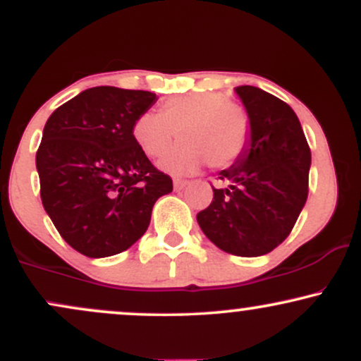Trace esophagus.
Wrapping results in <instances>:
<instances>
[{
  "label": "esophagus",
  "instance_id": "esophagus-1",
  "mask_svg": "<svg viewBox=\"0 0 361 361\" xmlns=\"http://www.w3.org/2000/svg\"><path fill=\"white\" fill-rule=\"evenodd\" d=\"M186 185H188V181H185V180H178V178H176V180H173V186H175L176 192H178V190H183Z\"/></svg>",
  "mask_w": 361,
  "mask_h": 361
}]
</instances>
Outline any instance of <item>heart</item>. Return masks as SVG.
Masks as SVG:
<instances>
[{
  "label": "heart",
  "instance_id": "1",
  "mask_svg": "<svg viewBox=\"0 0 361 361\" xmlns=\"http://www.w3.org/2000/svg\"><path fill=\"white\" fill-rule=\"evenodd\" d=\"M180 137L159 161V168L171 175H190L202 164L229 168L241 157L250 139V120L238 103L222 93H186L168 98L159 114L144 111L132 126L140 151L157 157L173 137Z\"/></svg>",
  "mask_w": 361,
  "mask_h": 361
}]
</instances>
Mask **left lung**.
<instances>
[{
  "mask_svg": "<svg viewBox=\"0 0 361 361\" xmlns=\"http://www.w3.org/2000/svg\"><path fill=\"white\" fill-rule=\"evenodd\" d=\"M250 118V139L238 161L219 173L226 188L197 222L219 250L263 256L287 239L307 200L310 149L285 102L256 86L234 90Z\"/></svg>",
  "mask_w": 361,
  "mask_h": 361,
  "instance_id": "1",
  "label": "left lung"
}]
</instances>
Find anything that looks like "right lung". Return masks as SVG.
<instances>
[{
  "instance_id": "right-lung-1",
  "label": "right lung",
  "mask_w": 361,
  "mask_h": 361,
  "mask_svg": "<svg viewBox=\"0 0 361 361\" xmlns=\"http://www.w3.org/2000/svg\"><path fill=\"white\" fill-rule=\"evenodd\" d=\"M156 93L97 86L61 105L44 127L35 164L40 198L66 243L106 258L142 238L171 178L140 151L132 126Z\"/></svg>"
}]
</instances>
